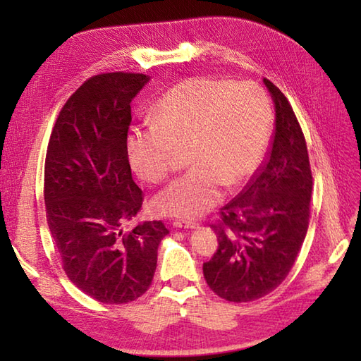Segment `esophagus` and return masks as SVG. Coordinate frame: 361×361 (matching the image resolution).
Masks as SVG:
<instances>
[{
  "label": "esophagus",
  "instance_id": "1",
  "mask_svg": "<svg viewBox=\"0 0 361 361\" xmlns=\"http://www.w3.org/2000/svg\"><path fill=\"white\" fill-rule=\"evenodd\" d=\"M172 225L175 228H185V229H192L197 226V224H194V221H189V220H175Z\"/></svg>",
  "mask_w": 361,
  "mask_h": 361
}]
</instances>
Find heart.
I'll return each mask as SVG.
<instances>
[{
  "label": "heart",
  "mask_w": 361,
  "mask_h": 361,
  "mask_svg": "<svg viewBox=\"0 0 361 361\" xmlns=\"http://www.w3.org/2000/svg\"><path fill=\"white\" fill-rule=\"evenodd\" d=\"M152 122L130 133V164L142 180L161 183L178 152L188 150L192 169L153 198V209L195 219L220 202L224 188H240L259 171L270 142L271 106L252 82L190 78L159 99Z\"/></svg>",
  "instance_id": "heart-1"
}]
</instances>
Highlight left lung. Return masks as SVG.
I'll list each match as a JSON object with an SVG mask.
<instances>
[{"label": "left lung", "instance_id": "obj_1", "mask_svg": "<svg viewBox=\"0 0 361 361\" xmlns=\"http://www.w3.org/2000/svg\"><path fill=\"white\" fill-rule=\"evenodd\" d=\"M276 126L265 163L214 224L219 248L203 274L209 288L231 302L264 298L293 267L309 228L312 171L307 145L287 97L264 79Z\"/></svg>", "mask_w": 361, "mask_h": 361}]
</instances>
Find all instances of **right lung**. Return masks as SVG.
<instances>
[{"label": "right lung", "instance_id": "obj_1", "mask_svg": "<svg viewBox=\"0 0 361 361\" xmlns=\"http://www.w3.org/2000/svg\"><path fill=\"white\" fill-rule=\"evenodd\" d=\"M149 79L116 71L83 82L60 110L46 150V219L63 270L104 304L132 302L147 291L169 234L161 220L124 231L144 200L128 163L130 102Z\"/></svg>", "mask_w": 361, "mask_h": 361}]
</instances>
